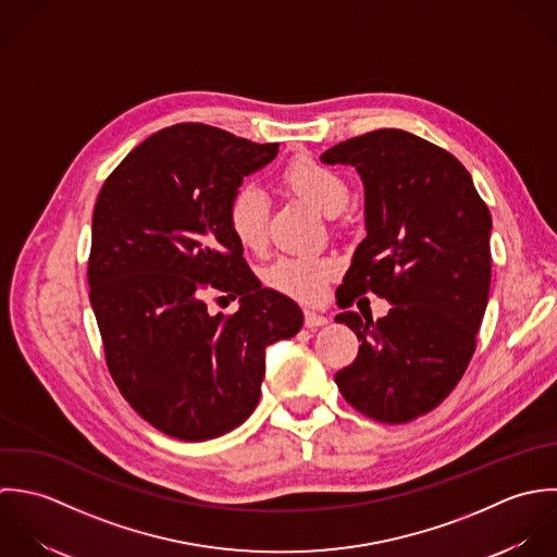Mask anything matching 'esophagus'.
Wrapping results in <instances>:
<instances>
[{
  "label": "esophagus",
  "instance_id": "obj_1",
  "mask_svg": "<svg viewBox=\"0 0 557 557\" xmlns=\"http://www.w3.org/2000/svg\"><path fill=\"white\" fill-rule=\"evenodd\" d=\"M327 323H330V319H327V317H323V314H317V312H312V310H306V327H308V330L325 327Z\"/></svg>",
  "mask_w": 557,
  "mask_h": 557
}]
</instances>
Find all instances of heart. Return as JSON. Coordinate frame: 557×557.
<instances>
[{"label": "heart", "instance_id": "heart-1", "mask_svg": "<svg viewBox=\"0 0 557 557\" xmlns=\"http://www.w3.org/2000/svg\"><path fill=\"white\" fill-rule=\"evenodd\" d=\"M288 191L319 209L323 215L335 218L348 205V185L344 178L317 159L299 157L288 163L282 176ZM269 205L260 189L240 187L227 207V225L234 238L249 251H262L269 240ZM335 275V262L319 256H284L275 260L264 280L271 288L314 304L325 295L330 280Z\"/></svg>", "mask_w": 557, "mask_h": 557}]
</instances>
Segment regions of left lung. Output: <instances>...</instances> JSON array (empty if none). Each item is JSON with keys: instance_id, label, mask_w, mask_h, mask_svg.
<instances>
[{"instance_id": "obj_1", "label": "left lung", "mask_w": 557, "mask_h": 557, "mask_svg": "<svg viewBox=\"0 0 557 557\" xmlns=\"http://www.w3.org/2000/svg\"><path fill=\"white\" fill-rule=\"evenodd\" d=\"M321 161L355 168L363 185L366 238L337 306L366 293L392 304L376 323L335 317L361 342L335 383L359 413L405 424L444 403L473 355L491 288V213L458 159L400 128L339 141Z\"/></svg>"}]
</instances>
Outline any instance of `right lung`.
Segmentation results:
<instances>
[{"label": "right lung", "mask_w": 557, "mask_h": 557, "mask_svg": "<svg viewBox=\"0 0 557 557\" xmlns=\"http://www.w3.org/2000/svg\"><path fill=\"white\" fill-rule=\"evenodd\" d=\"M275 157L277 144L174 124L131 150L99 194L88 284L108 366L128 405L174 440L240 426L260 400L264 348L304 327L227 225L243 178ZM213 287L239 297L232 318L208 312Z\"/></svg>", "instance_id": "right-lung-1"}]
</instances>
